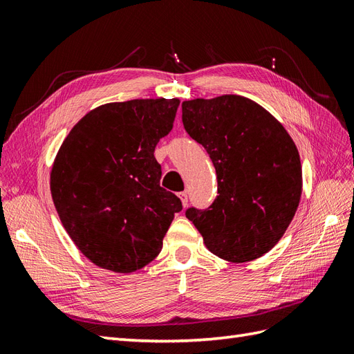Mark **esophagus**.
Segmentation results:
<instances>
[{"label": "esophagus", "mask_w": 354, "mask_h": 354, "mask_svg": "<svg viewBox=\"0 0 354 354\" xmlns=\"http://www.w3.org/2000/svg\"><path fill=\"white\" fill-rule=\"evenodd\" d=\"M178 197L180 198V202H183V206L185 207V206L188 205V196H187V193H185V192L178 193Z\"/></svg>", "instance_id": "esophagus-1"}]
</instances>
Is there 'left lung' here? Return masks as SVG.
Returning <instances> with one entry per match:
<instances>
[{"instance_id":"1","label":"left lung","mask_w":354,"mask_h":354,"mask_svg":"<svg viewBox=\"0 0 354 354\" xmlns=\"http://www.w3.org/2000/svg\"><path fill=\"white\" fill-rule=\"evenodd\" d=\"M187 133L209 153L218 196L185 215L212 254L230 263L265 256L283 238L302 196L293 139L265 107L242 95L183 103Z\"/></svg>"}]
</instances>
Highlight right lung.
I'll use <instances>...</instances> for the list:
<instances>
[{"label": "right lung", "instance_id": "add662e5", "mask_svg": "<svg viewBox=\"0 0 354 354\" xmlns=\"http://www.w3.org/2000/svg\"><path fill=\"white\" fill-rule=\"evenodd\" d=\"M178 98H138L89 111L62 142L50 193L75 245L98 268L131 274L162 248L179 198L160 187L157 143L170 133Z\"/></svg>", "mask_w": 354, "mask_h": 354}]
</instances>
